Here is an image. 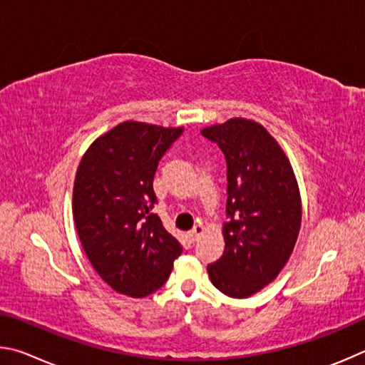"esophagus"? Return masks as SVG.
Segmentation results:
<instances>
[{"label": "esophagus", "instance_id": "obj_1", "mask_svg": "<svg viewBox=\"0 0 365 365\" xmlns=\"http://www.w3.org/2000/svg\"><path fill=\"white\" fill-rule=\"evenodd\" d=\"M203 232H205V227H203L202 225H195L192 231L189 232V239H190V242H195L197 239L200 237V235H202Z\"/></svg>", "mask_w": 365, "mask_h": 365}]
</instances>
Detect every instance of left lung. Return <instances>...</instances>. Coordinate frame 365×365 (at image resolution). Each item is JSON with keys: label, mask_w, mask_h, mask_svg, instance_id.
<instances>
[{"label": "left lung", "mask_w": 365, "mask_h": 365, "mask_svg": "<svg viewBox=\"0 0 365 365\" xmlns=\"http://www.w3.org/2000/svg\"><path fill=\"white\" fill-rule=\"evenodd\" d=\"M227 163L225 252L208 276L231 298H248L279 276L302 227V197L282 147L263 125L231 118L200 131Z\"/></svg>", "instance_id": "left-lung-1"}]
</instances>
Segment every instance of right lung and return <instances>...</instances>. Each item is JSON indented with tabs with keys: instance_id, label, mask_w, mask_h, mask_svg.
Masks as SVG:
<instances>
[{
	"instance_id": "1",
	"label": "right lung",
	"mask_w": 365,
	"mask_h": 365,
	"mask_svg": "<svg viewBox=\"0 0 365 365\" xmlns=\"http://www.w3.org/2000/svg\"><path fill=\"white\" fill-rule=\"evenodd\" d=\"M184 128L123 121L88 147L73 182V221L89 263L115 292L150 295L182 247L152 213L153 175Z\"/></svg>"
}]
</instances>
